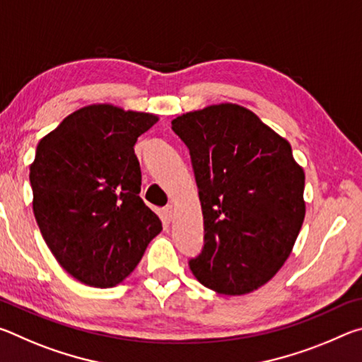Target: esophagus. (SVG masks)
I'll use <instances>...</instances> for the list:
<instances>
[{
  "mask_svg": "<svg viewBox=\"0 0 362 362\" xmlns=\"http://www.w3.org/2000/svg\"><path fill=\"white\" fill-rule=\"evenodd\" d=\"M173 217H174V207L173 206H168V207H164L163 209V220L164 222H170V220H173Z\"/></svg>",
  "mask_w": 362,
  "mask_h": 362,
  "instance_id": "1",
  "label": "esophagus"
}]
</instances>
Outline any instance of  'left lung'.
<instances>
[{"label":"left lung","mask_w":362,"mask_h":362,"mask_svg":"<svg viewBox=\"0 0 362 362\" xmlns=\"http://www.w3.org/2000/svg\"><path fill=\"white\" fill-rule=\"evenodd\" d=\"M188 146L204 220V247L189 269L207 289L244 296L291 255L305 218V173L291 144L236 103L173 119Z\"/></svg>","instance_id":"1"}]
</instances>
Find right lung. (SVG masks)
<instances>
[{
	"label": "right lung",
	"mask_w": 362,
	"mask_h": 362,
	"mask_svg": "<svg viewBox=\"0 0 362 362\" xmlns=\"http://www.w3.org/2000/svg\"><path fill=\"white\" fill-rule=\"evenodd\" d=\"M156 115L110 103L76 110L40 140L30 166L33 212L66 273L90 287L124 281L163 230L140 198L137 139Z\"/></svg>",
	"instance_id": "1"
}]
</instances>
